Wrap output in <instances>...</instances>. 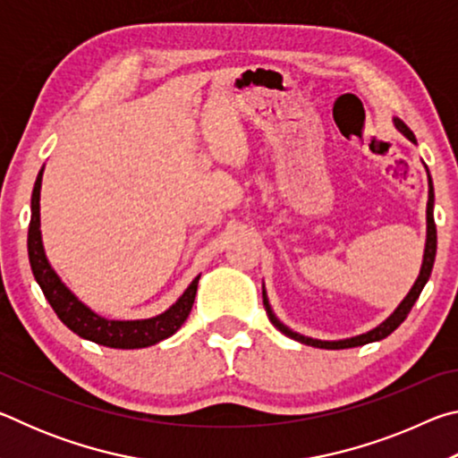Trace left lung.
Here are the masks:
<instances>
[{
    "label": "left lung",
    "mask_w": 458,
    "mask_h": 458,
    "mask_svg": "<svg viewBox=\"0 0 458 458\" xmlns=\"http://www.w3.org/2000/svg\"><path fill=\"white\" fill-rule=\"evenodd\" d=\"M392 123H394V127H396L400 133L408 139V141H412L416 145L414 133L404 125V123H402L398 117H394ZM422 164H424V161H422ZM424 169H426V177H428V201H426V242H424L420 273H418L412 289H410L406 297L400 301V305L394 309L390 317H386V319L379 325H376L374 329H369L366 333H360V335H353V337L331 339V341L329 339L309 337V335H303V333H297L294 329H291L289 325H284L281 319H278V317L273 311V307H270L265 283H262V303H265V307H267L270 323H273L278 331L284 333L286 337L299 341V344L319 347V350H347V347H360V345H366V344H374V341L387 337L392 331H396L400 327L402 321H404L408 317L410 309H412V305L416 303L418 297H420L424 284L428 283L432 267H434V257H437V226H434V216H432L434 214V188H432V177H430V172H428V167H426V164H424Z\"/></svg>",
    "instance_id": "obj_1"
}]
</instances>
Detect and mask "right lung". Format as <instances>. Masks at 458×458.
I'll return each mask as SVG.
<instances>
[{
    "mask_svg": "<svg viewBox=\"0 0 458 458\" xmlns=\"http://www.w3.org/2000/svg\"><path fill=\"white\" fill-rule=\"evenodd\" d=\"M42 175L44 165L36 177L32 191V218H30L28 230V257L36 283L40 284L44 297L48 299V303L54 309V313L58 315V319L79 337L95 341L98 345L113 347V350H141V347H149L167 337H172L174 333L182 327L183 321L188 319V315L191 311L193 299H196L198 293L199 275L193 278L188 289L182 293V297L177 299L172 307L165 309L164 313L149 317V319L119 321L106 319V317L95 313L87 303H82V301L68 289L66 283H62V278L58 276L56 270L52 268L48 257H46L40 230Z\"/></svg>",
    "mask_w": 458,
    "mask_h": 458,
    "instance_id": "add662e5",
    "label": "right lung"
}]
</instances>
